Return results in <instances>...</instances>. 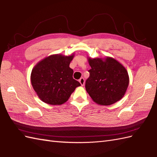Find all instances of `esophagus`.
Masks as SVG:
<instances>
[{"label":"esophagus","instance_id":"34e87169","mask_svg":"<svg viewBox=\"0 0 157 157\" xmlns=\"http://www.w3.org/2000/svg\"><path fill=\"white\" fill-rule=\"evenodd\" d=\"M79 83H80V84H81L82 86H84V83H85V80H84V79H83V78H81L79 79Z\"/></svg>","mask_w":157,"mask_h":157}]
</instances>
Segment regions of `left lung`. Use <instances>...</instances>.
Masks as SVG:
<instances>
[{
    "instance_id": "obj_1",
    "label": "left lung",
    "mask_w": 157,
    "mask_h": 157,
    "mask_svg": "<svg viewBox=\"0 0 157 157\" xmlns=\"http://www.w3.org/2000/svg\"><path fill=\"white\" fill-rule=\"evenodd\" d=\"M91 69L86 90L94 102L109 105L121 100L129 83L126 68L114 58L88 59Z\"/></svg>"
}]
</instances>
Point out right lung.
Returning a JSON list of instances; mask_svg holds the SVG:
<instances>
[{"mask_svg":"<svg viewBox=\"0 0 157 157\" xmlns=\"http://www.w3.org/2000/svg\"><path fill=\"white\" fill-rule=\"evenodd\" d=\"M74 55H52L39 61L32 70L31 81L38 97L45 103L61 105L68 100L77 87L70 64Z\"/></svg>","mask_w":157,"mask_h":157,"instance_id":"1","label":"right lung"}]
</instances>
